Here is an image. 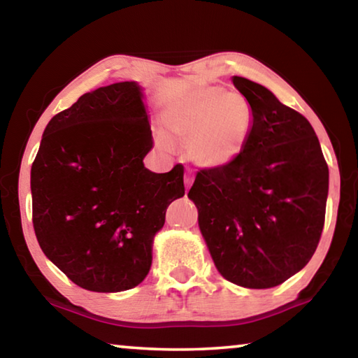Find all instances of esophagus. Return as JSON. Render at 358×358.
Instances as JSON below:
<instances>
[{
	"mask_svg": "<svg viewBox=\"0 0 358 358\" xmlns=\"http://www.w3.org/2000/svg\"><path fill=\"white\" fill-rule=\"evenodd\" d=\"M192 183H194V173H192V171H187L185 173V185H186V187H189Z\"/></svg>",
	"mask_w": 358,
	"mask_h": 358,
	"instance_id": "1",
	"label": "esophagus"
}]
</instances>
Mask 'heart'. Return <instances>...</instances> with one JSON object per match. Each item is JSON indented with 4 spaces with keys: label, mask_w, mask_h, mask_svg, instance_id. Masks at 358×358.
Instances as JSON below:
<instances>
[{
    "label": "heart",
    "mask_w": 358,
    "mask_h": 358,
    "mask_svg": "<svg viewBox=\"0 0 358 358\" xmlns=\"http://www.w3.org/2000/svg\"><path fill=\"white\" fill-rule=\"evenodd\" d=\"M173 141L187 143L189 157L203 167H226L238 159L250 142L254 113L245 96L220 87H197L173 98L162 112ZM167 148L169 138L157 134Z\"/></svg>",
    "instance_id": "heart-1"
}]
</instances>
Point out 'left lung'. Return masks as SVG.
I'll return each mask as SVG.
<instances>
[{
  "label": "left lung",
  "mask_w": 358,
  "mask_h": 358,
  "mask_svg": "<svg viewBox=\"0 0 358 358\" xmlns=\"http://www.w3.org/2000/svg\"><path fill=\"white\" fill-rule=\"evenodd\" d=\"M251 104L246 148L226 167L201 169L187 197L220 273L250 289H268L310 262L319 245L329 166L301 113L262 85L232 78Z\"/></svg>",
  "instance_id": "obj_1"
}]
</instances>
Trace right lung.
<instances>
[{
    "label": "right lung",
    "mask_w": 358,
    "mask_h": 358,
    "mask_svg": "<svg viewBox=\"0 0 358 358\" xmlns=\"http://www.w3.org/2000/svg\"><path fill=\"white\" fill-rule=\"evenodd\" d=\"M136 82L94 90L57 113L31 166L33 227L41 250L72 282L93 292L141 284L166 210L185 196L181 164L155 173Z\"/></svg>",
    "instance_id": "right-lung-1"
}]
</instances>
